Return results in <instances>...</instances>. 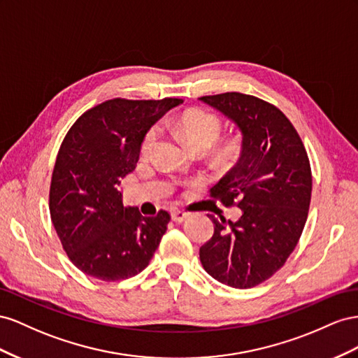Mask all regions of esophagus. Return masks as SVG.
<instances>
[{"label": "esophagus", "instance_id": "obj_1", "mask_svg": "<svg viewBox=\"0 0 358 358\" xmlns=\"http://www.w3.org/2000/svg\"><path fill=\"white\" fill-rule=\"evenodd\" d=\"M171 217H172V220L173 222H177V223H181V222H185L187 217H189V214L186 213V211H182V210H172L171 211Z\"/></svg>", "mask_w": 358, "mask_h": 358}]
</instances>
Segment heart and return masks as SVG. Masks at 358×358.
<instances>
[{"instance_id":"heart-1","label":"heart","mask_w":358,"mask_h":358,"mask_svg":"<svg viewBox=\"0 0 358 358\" xmlns=\"http://www.w3.org/2000/svg\"><path fill=\"white\" fill-rule=\"evenodd\" d=\"M165 126L178 135L193 151L206 152L220 135V121L206 110H186L178 117L165 120ZM159 141V129L151 127L141 144V152L148 156L156 148ZM238 141H231L223 148L224 156H231L238 150Z\"/></svg>"}]
</instances>
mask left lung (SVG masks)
I'll return each mask as SVG.
<instances>
[{
	"label": "left lung",
	"mask_w": 358,
	"mask_h": 358,
	"mask_svg": "<svg viewBox=\"0 0 358 358\" xmlns=\"http://www.w3.org/2000/svg\"><path fill=\"white\" fill-rule=\"evenodd\" d=\"M241 135L240 159L210 196L237 206V222L220 216L199 249L202 267L220 283L248 289L283 267L301 237L312 195L308 152L291 121L262 99L241 93L203 96Z\"/></svg>",
	"instance_id": "8db88e82"
}]
</instances>
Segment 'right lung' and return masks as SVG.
Instances as JSON below:
<instances>
[{
    "label": "right lung",
    "mask_w": 358,
    "mask_h": 358,
    "mask_svg": "<svg viewBox=\"0 0 358 358\" xmlns=\"http://www.w3.org/2000/svg\"><path fill=\"white\" fill-rule=\"evenodd\" d=\"M181 99H112L80 115L59 147L49 211L69 259L99 280L117 282L144 270L159 248L169 213L145 217L122 206L121 178L136 166L155 122Z\"/></svg>",
    "instance_id": "add662e5"
}]
</instances>
